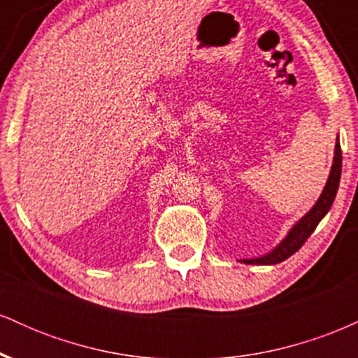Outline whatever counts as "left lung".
Instances as JSON below:
<instances>
[{
    "label": "left lung",
    "mask_w": 358,
    "mask_h": 358,
    "mask_svg": "<svg viewBox=\"0 0 358 358\" xmlns=\"http://www.w3.org/2000/svg\"><path fill=\"white\" fill-rule=\"evenodd\" d=\"M340 175H342V148H340V139H336L334 165H331L330 176H328L327 185H324L322 195H320V199L316 200L313 207L310 208V212H308L306 215H303L301 219L291 227V231L287 232L285 239L279 242L271 252L264 254V256L261 257L241 259V262H244V264L269 266V264H278V262H282L285 259L293 256V254L296 252L303 244H305L308 237L313 234L316 225L320 224V220H322L328 213V210H330L331 203H334L336 196V190H338Z\"/></svg>",
    "instance_id": "left-lung-1"
}]
</instances>
